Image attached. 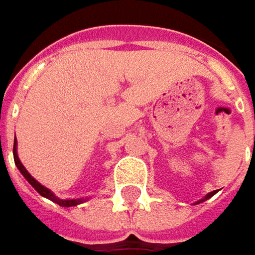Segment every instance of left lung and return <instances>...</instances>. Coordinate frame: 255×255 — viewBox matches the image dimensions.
<instances>
[{
	"instance_id": "8db88e82",
	"label": "left lung",
	"mask_w": 255,
	"mask_h": 255,
	"mask_svg": "<svg viewBox=\"0 0 255 255\" xmlns=\"http://www.w3.org/2000/svg\"><path fill=\"white\" fill-rule=\"evenodd\" d=\"M216 191H217V190H214V191H211V193H209V194H207V196H206V197H204V199H203V200H201V201H204V200H207V199H210L211 196H214V194H216ZM199 203H200V201H199Z\"/></svg>"
}]
</instances>
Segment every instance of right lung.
Returning <instances> with one entry per match:
<instances>
[{
    "label": "right lung",
    "mask_w": 255,
    "mask_h": 255,
    "mask_svg": "<svg viewBox=\"0 0 255 255\" xmlns=\"http://www.w3.org/2000/svg\"><path fill=\"white\" fill-rule=\"evenodd\" d=\"M14 160H15V164H16V167H18V170L21 171V174L24 176L26 180L29 181V184L34 187L35 190L38 191L41 196H44L46 199H49V200H52L54 203L56 204H59V206H62V207H74V206H78V204H81L84 199H76V200H61V199H58L56 196H55L54 193L51 190H48L46 187H44L41 183H38V181L35 180L34 177L26 171L24 166H22V163L19 162V159H18V154H16V139H14Z\"/></svg>",
    "instance_id": "add662e5"
}]
</instances>
